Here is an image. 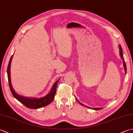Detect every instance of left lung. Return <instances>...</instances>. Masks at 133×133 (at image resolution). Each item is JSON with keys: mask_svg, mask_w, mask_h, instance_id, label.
<instances>
[{"mask_svg": "<svg viewBox=\"0 0 133 133\" xmlns=\"http://www.w3.org/2000/svg\"><path fill=\"white\" fill-rule=\"evenodd\" d=\"M119 51H120V56H121V58H122V59L123 60V66H124V69H125V73H126V63H125V60H124V58H123V52H122V47H121V45H119ZM78 101V100H77ZM81 105H83V104H82V103H80L79 102H78ZM92 109H94V110H101V109H102L101 108H93Z\"/></svg>", "mask_w": 133, "mask_h": 133, "instance_id": "obj_1", "label": "left lung"}]
</instances>
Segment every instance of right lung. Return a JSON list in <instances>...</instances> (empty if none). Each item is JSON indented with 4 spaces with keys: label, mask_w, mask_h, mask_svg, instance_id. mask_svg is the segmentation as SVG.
<instances>
[{
    "label": "right lung",
    "mask_w": 133,
    "mask_h": 133,
    "mask_svg": "<svg viewBox=\"0 0 133 133\" xmlns=\"http://www.w3.org/2000/svg\"><path fill=\"white\" fill-rule=\"evenodd\" d=\"M13 55L11 56V57L10 59L9 63L8 64L7 67V76H8V84H9L10 89L11 90V92L12 93L13 96L15 97L17 100L19 101L20 102L28 108L31 109H37L41 108L46 106L48 104L51 103L52 102L54 99L55 95L56 94V87H57V84L58 83L59 79L55 82L54 84H53L52 87V89L49 94H47L46 96L44 97H42L41 98H29L22 97L16 94L15 91H14L13 89L12 85H11V79H10V65L11 63V61H12Z\"/></svg>",
    "instance_id": "right-lung-1"
}]
</instances>
